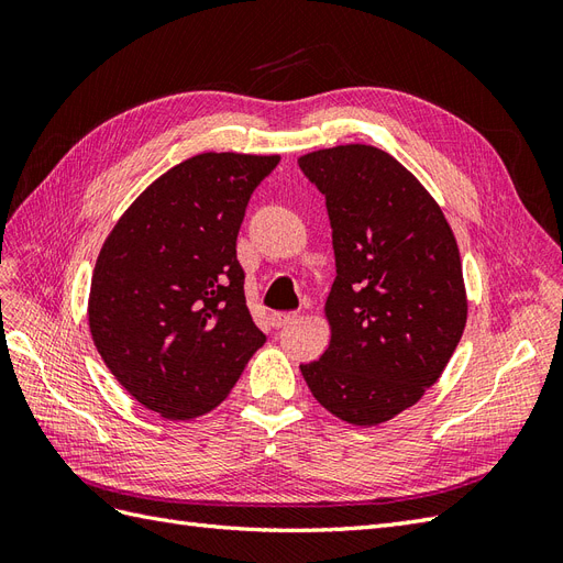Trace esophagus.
Here are the masks:
<instances>
[{
  "mask_svg": "<svg viewBox=\"0 0 563 563\" xmlns=\"http://www.w3.org/2000/svg\"><path fill=\"white\" fill-rule=\"evenodd\" d=\"M296 319H298V312H275L272 314V327L282 329V327H288V323H294Z\"/></svg>",
  "mask_w": 563,
  "mask_h": 563,
  "instance_id": "obj_1",
  "label": "esophagus"
}]
</instances>
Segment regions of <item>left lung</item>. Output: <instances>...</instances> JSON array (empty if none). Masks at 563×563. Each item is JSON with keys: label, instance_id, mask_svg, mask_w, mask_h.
<instances>
[{"label": "left lung", "instance_id": "1", "mask_svg": "<svg viewBox=\"0 0 563 563\" xmlns=\"http://www.w3.org/2000/svg\"><path fill=\"white\" fill-rule=\"evenodd\" d=\"M327 199L335 282L331 345L300 364L314 399L352 424L413 406L446 368L467 321L455 236L428 190L371 145L298 159Z\"/></svg>", "mask_w": 563, "mask_h": 563}]
</instances>
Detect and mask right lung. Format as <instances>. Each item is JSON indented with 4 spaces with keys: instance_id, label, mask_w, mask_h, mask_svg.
Wrapping results in <instances>:
<instances>
[{
    "instance_id": "obj_1",
    "label": "right lung",
    "mask_w": 563,
    "mask_h": 563,
    "mask_svg": "<svg viewBox=\"0 0 563 563\" xmlns=\"http://www.w3.org/2000/svg\"><path fill=\"white\" fill-rule=\"evenodd\" d=\"M279 157L207 152L131 203L100 249L89 327L112 376L150 411L187 420L240 380L265 333L236 261L249 199Z\"/></svg>"
}]
</instances>
